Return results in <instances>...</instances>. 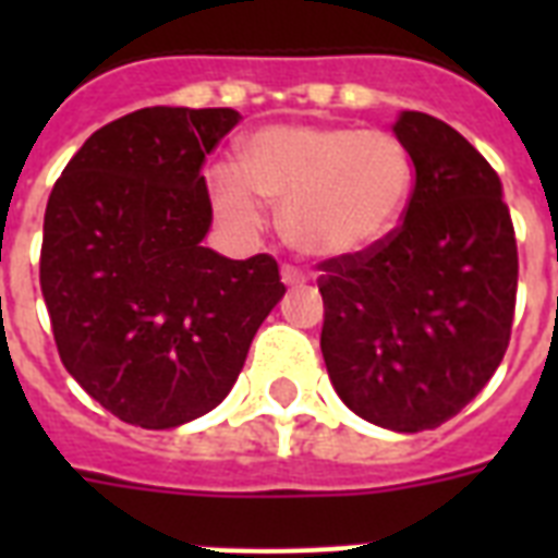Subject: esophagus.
Returning <instances> with one entry per match:
<instances>
[{
    "mask_svg": "<svg viewBox=\"0 0 558 558\" xmlns=\"http://www.w3.org/2000/svg\"><path fill=\"white\" fill-rule=\"evenodd\" d=\"M280 280H283L287 287H301L306 278H304V271L295 269V266H283V269H280Z\"/></svg>",
    "mask_w": 558,
    "mask_h": 558,
    "instance_id": "34e87169",
    "label": "esophagus"
}]
</instances>
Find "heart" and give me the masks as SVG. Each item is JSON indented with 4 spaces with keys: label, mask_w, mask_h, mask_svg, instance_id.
<instances>
[{
    "label": "heart",
    "mask_w": 558,
    "mask_h": 558,
    "mask_svg": "<svg viewBox=\"0 0 558 558\" xmlns=\"http://www.w3.org/2000/svg\"><path fill=\"white\" fill-rule=\"evenodd\" d=\"M414 187V161L397 135L356 126L271 124L245 142L243 170L210 173L214 208L228 226L257 231L264 199L280 205L292 248L350 260L393 234Z\"/></svg>",
    "instance_id": "heart-1"
}]
</instances>
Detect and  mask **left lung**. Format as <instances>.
<instances>
[{
  "mask_svg": "<svg viewBox=\"0 0 558 558\" xmlns=\"http://www.w3.org/2000/svg\"><path fill=\"white\" fill-rule=\"evenodd\" d=\"M393 135L414 161V193L388 240L322 263V353L350 411L414 434L466 408L501 365L519 248L501 179L458 130L402 112Z\"/></svg>",
  "mask_w": 558,
  "mask_h": 558,
  "instance_id": "obj_1",
  "label": "left lung"
}]
</instances>
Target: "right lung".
<instances>
[{
	"mask_svg": "<svg viewBox=\"0 0 558 558\" xmlns=\"http://www.w3.org/2000/svg\"><path fill=\"white\" fill-rule=\"evenodd\" d=\"M234 109L147 107L100 126L48 196L39 287L65 371L118 420L177 428L234 388L287 287L275 257L202 240V165Z\"/></svg>",
	"mask_w": 558,
	"mask_h": 558,
	"instance_id": "1",
	"label": "right lung"
}]
</instances>
